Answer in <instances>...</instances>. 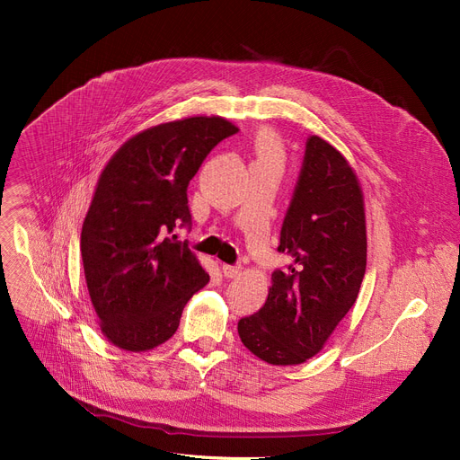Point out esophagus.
<instances>
[{"instance_id": "1", "label": "esophagus", "mask_w": 460, "mask_h": 460, "mask_svg": "<svg viewBox=\"0 0 460 460\" xmlns=\"http://www.w3.org/2000/svg\"><path fill=\"white\" fill-rule=\"evenodd\" d=\"M222 270L226 278H236L240 276V272H243V264H224Z\"/></svg>"}]
</instances>
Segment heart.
Instances as JSON below:
<instances>
[{
    "label": "heart",
    "mask_w": 460,
    "mask_h": 460,
    "mask_svg": "<svg viewBox=\"0 0 460 460\" xmlns=\"http://www.w3.org/2000/svg\"><path fill=\"white\" fill-rule=\"evenodd\" d=\"M276 149H278V145H276V139H274V136L270 132H261L257 136V139H255V153H257L259 158H262V156H276Z\"/></svg>",
    "instance_id": "b5f03b06"
}]
</instances>
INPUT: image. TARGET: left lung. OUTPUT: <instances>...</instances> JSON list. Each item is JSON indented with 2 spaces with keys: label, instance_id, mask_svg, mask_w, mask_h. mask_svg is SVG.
Instances as JSON below:
<instances>
[{
  "label": "left lung",
  "instance_id": "left-lung-1",
  "mask_svg": "<svg viewBox=\"0 0 460 460\" xmlns=\"http://www.w3.org/2000/svg\"><path fill=\"white\" fill-rule=\"evenodd\" d=\"M278 252L291 262L274 270L267 302L238 321V335L269 364L296 366L323 349L354 305L367 264L361 188L343 155L319 136L305 141Z\"/></svg>",
  "mask_w": 460,
  "mask_h": 460
}]
</instances>
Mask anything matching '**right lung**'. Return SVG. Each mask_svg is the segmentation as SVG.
I'll list each match as a JSON object with an SVG mask.
<instances>
[{
  "label": "right lung",
  "mask_w": 460,
  "mask_h": 460,
  "mask_svg": "<svg viewBox=\"0 0 460 460\" xmlns=\"http://www.w3.org/2000/svg\"><path fill=\"white\" fill-rule=\"evenodd\" d=\"M236 132L222 117L173 120L134 136L108 162L80 248L93 307L115 347L141 352L167 341L207 285L208 274L173 231L191 227L190 181Z\"/></svg>",
  "instance_id": "obj_1"
}]
</instances>
